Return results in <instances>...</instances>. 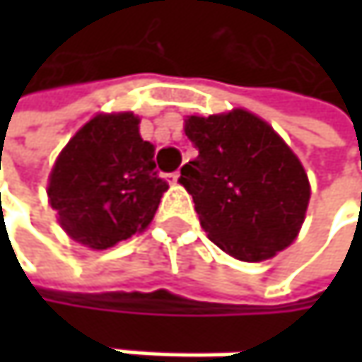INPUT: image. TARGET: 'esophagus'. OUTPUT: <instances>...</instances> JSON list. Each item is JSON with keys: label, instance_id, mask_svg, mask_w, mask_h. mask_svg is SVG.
I'll use <instances>...</instances> for the list:
<instances>
[{"label": "esophagus", "instance_id": "esophagus-1", "mask_svg": "<svg viewBox=\"0 0 362 362\" xmlns=\"http://www.w3.org/2000/svg\"><path fill=\"white\" fill-rule=\"evenodd\" d=\"M165 180L172 182V184H176V182L180 180V172H174V174H168V176H165Z\"/></svg>", "mask_w": 362, "mask_h": 362}]
</instances>
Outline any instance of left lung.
I'll return each instance as SVG.
<instances>
[{"instance_id":"left-lung-1","label":"left lung","mask_w":362,"mask_h":362,"mask_svg":"<svg viewBox=\"0 0 362 362\" xmlns=\"http://www.w3.org/2000/svg\"><path fill=\"white\" fill-rule=\"evenodd\" d=\"M199 151L180 170L201 228L228 255L262 262L293 243L310 201L308 176L259 117L243 109L184 121Z\"/></svg>"}]
</instances>
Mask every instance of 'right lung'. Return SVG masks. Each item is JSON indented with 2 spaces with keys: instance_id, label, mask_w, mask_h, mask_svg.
I'll return each instance as SVG.
<instances>
[{
  "instance_id": "add662e5",
  "label": "right lung",
  "mask_w": 362,
  "mask_h": 362,
  "mask_svg": "<svg viewBox=\"0 0 362 362\" xmlns=\"http://www.w3.org/2000/svg\"><path fill=\"white\" fill-rule=\"evenodd\" d=\"M134 112L96 115L58 155L47 184L64 233L107 250L144 230L168 190L157 176L155 146L140 138Z\"/></svg>"
}]
</instances>
